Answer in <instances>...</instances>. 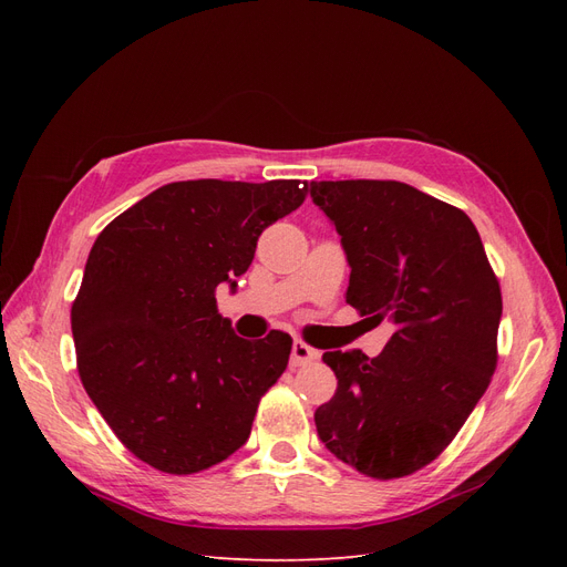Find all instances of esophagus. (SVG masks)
<instances>
[{
	"label": "esophagus",
	"instance_id": "1",
	"mask_svg": "<svg viewBox=\"0 0 567 567\" xmlns=\"http://www.w3.org/2000/svg\"><path fill=\"white\" fill-rule=\"evenodd\" d=\"M319 357V352L315 348L307 346L302 340L293 342V350H290V367H302V364H310Z\"/></svg>",
	"mask_w": 567,
	"mask_h": 567
}]
</instances>
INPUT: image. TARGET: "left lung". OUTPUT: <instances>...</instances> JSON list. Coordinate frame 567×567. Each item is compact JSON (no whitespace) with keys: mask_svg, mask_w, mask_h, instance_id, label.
Returning a JSON list of instances; mask_svg holds the SVG:
<instances>
[{"mask_svg":"<svg viewBox=\"0 0 567 567\" xmlns=\"http://www.w3.org/2000/svg\"><path fill=\"white\" fill-rule=\"evenodd\" d=\"M340 234L346 300L394 326L379 357L323 352L338 379L315 411L326 450L375 480L416 473L456 437L496 369L502 288L471 217L392 179L312 182Z\"/></svg>","mask_w":567,"mask_h":567,"instance_id":"left-lung-1","label":"left lung"}]
</instances>
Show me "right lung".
<instances>
[{
	"mask_svg": "<svg viewBox=\"0 0 567 567\" xmlns=\"http://www.w3.org/2000/svg\"><path fill=\"white\" fill-rule=\"evenodd\" d=\"M307 184L192 179L134 203L96 236L71 310L78 373L115 437L148 466L192 475L244 447L293 338H238L219 284L300 208Z\"/></svg>",
	"mask_w": 567,
	"mask_h": 567,
	"instance_id": "1",
	"label": "right lung"
}]
</instances>
